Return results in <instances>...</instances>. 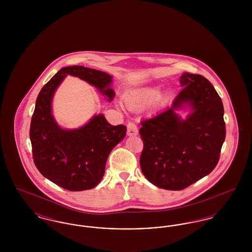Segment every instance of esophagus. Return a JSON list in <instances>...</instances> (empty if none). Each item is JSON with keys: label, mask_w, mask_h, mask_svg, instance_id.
Returning a JSON list of instances; mask_svg holds the SVG:
<instances>
[{"label": "esophagus", "mask_w": 252, "mask_h": 252, "mask_svg": "<svg viewBox=\"0 0 252 252\" xmlns=\"http://www.w3.org/2000/svg\"><path fill=\"white\" fill-rule=\"evenodd\" d=\"M138 127L134 123H128L127 125V135L128 136H136L138 135Z\"/></svg>", "instance_id": "34e87169"}]
</instances>
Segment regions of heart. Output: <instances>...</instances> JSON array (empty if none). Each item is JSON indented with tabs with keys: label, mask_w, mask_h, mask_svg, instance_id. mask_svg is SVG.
<instances>
[{
	"label": "heart",
	"mask_w": 252,
	"mask_h": 252,
	"mask_svg": "<svg viewBox=\"0 0 252 252\" xmlns=\"http://www.w3.org/2000/svg\"><path fill=\"white\" fill-rule=\"evenodd\" d=\"M159 95V89L157 87L144 88L137 90L126 94L125 97V103L126 107L132 110H139L148 107L152 104L158 96Z\"/></svg>",
	"instance_id": "obj_1"
}]
</instances>
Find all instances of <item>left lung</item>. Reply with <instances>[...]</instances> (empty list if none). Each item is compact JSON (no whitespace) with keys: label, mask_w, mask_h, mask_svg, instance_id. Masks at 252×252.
Returning <instances> with one entry per match:
<instances>
[{"label":"left lung","mask_w":252,"mask_h":252,"mask_svg":"<svg viewBox=\"0 0 252 252\" xmlns=\"http://www.w3.org/2000/svg\"><path fill=\"white\" fill-rule=\"evenodd\" d=\"M183 87L171 108L142 121L144 177L158 188L180 191L209 175L219 160L226 138L224 107L211 82L184 72ZM187 104L192 112L182 120L175 111Z\"/></svg>","instance_id":"left-lung-1"}]
</instances>
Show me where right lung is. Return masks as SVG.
<instances>
[{"label": "right lung", "instance_id": "obj_1", "mask_svg": "<svg viewBox=\"0 0 252 252\" xmlns=\"http://www.w3.org/2000/svg\"><path fill=\"white\" fill-rule=\"evenodd\" d=\"M67 74L94 86L111 102L112 76L107 72L72 66L60 69L39 92L30 126L35 165L40 174L66 190L78 192L94 188L105 174L108 155L125 138L126 126H111L103 114L94 115L77 129H63L52 115V100Z\"/></svg>", "mask_w": 252, "mask_h": 252}]
</instances>
